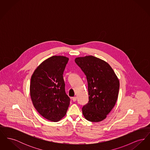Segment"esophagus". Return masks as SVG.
Segmentation results:
<instances>
[{
	"label": "esophagus",
	"instance_id": "esophagus-1",
	"mask_svg": "<svg viewBox=\"0 0 150 150\" xmlns=\"http://www.w3.org/2000/svg\"><path fill=\"white\" fill-rule=\"evenodd\" d=\"M77 100V97H72V100L74 101V102H75L76 100Z\"/></svg>",
	"mask_w": 150,
	"mask_h": 150
}]
</instances>
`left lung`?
Returning a JSON list of instances; mask_svg holds the SVG:
<instances>
[{"label": "left lung", "mask_w": 150, "mask_h": 150, "mask_svg": "<svg viewBox=\"0 0 150 150\" xmlns=\"http://www.w3.org/2000/svg\"><path fill=\"white\" fill-rule=\"evenodd\" d=\"M75 62L86 75L89 101L82 108L88 121H102L114 107L120 83L111 67L105 61L88 56L78 57Z\"/></svg>", "instance_id": "left-lung-1"}]
</instances>
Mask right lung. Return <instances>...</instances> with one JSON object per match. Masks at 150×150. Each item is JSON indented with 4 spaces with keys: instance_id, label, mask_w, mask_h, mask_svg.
<instances>
[{
    "instance_id": "1",
    "label": "right lung",
    "mask_w": 150,
    "mask_h": 150,
    "mask_svg": "<svg viewBox=\"0 0 150 150\" xmlns=\"http://www.w3.org/2000/svg\"><path fill=\"white\" fill-rule=\"evenodd\" d=\"M68 61L64 56L50 57L37 67L31 78L30 91L34 106L44 118L53 122L64 116L70 105L63 78Z\"/></svg>"
}]
</instances>
